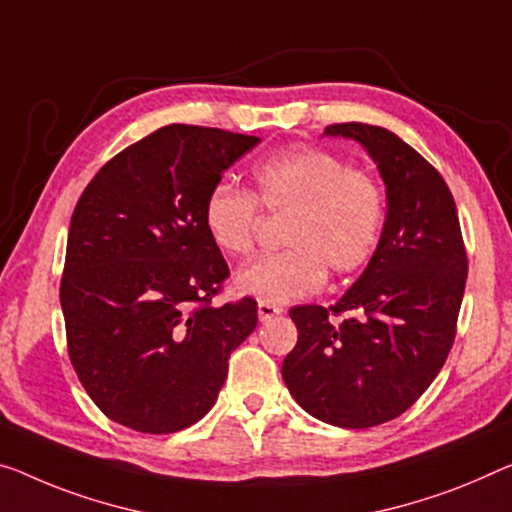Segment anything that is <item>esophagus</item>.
Returning a JSON list of instances; mask_svg holds the SVG:
<instances>
[{"instance_id":"1","label":"esophagus","mask_w":512,"mask_h":512,"mask_svg":"<svg viewBox=\"0 0 512 512\" xmlns=\"http://www.w3.org/2000/svg\"><path fill=\"white\" fill-rule=\"evenodd\" d=\"M283 309L277 304H270V302H258V320L261 322H267L272 320L274 316H281Z\"/></svg>"}]
</instances>
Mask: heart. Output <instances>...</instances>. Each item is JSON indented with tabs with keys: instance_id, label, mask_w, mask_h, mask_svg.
Segmentation results:
<instances>
[{
	"instance_id": "1",
	"label": "heart",
	"mask_w": 512,
	"mask_h": 512,
	"mask_svg": "<svg viewBox=\"0 0 512 512\" xmlns=\"http://www.w3.org/2000/svg\"><path fill=\"white\" fill-rule=\"evenodd\" d=\"M251 180L254 194L217 183L203 203L212 245L229 256L254 251L258 206L288 212L281 229L286 249L247 265L235 279L240 293L270 304L295 302L318 293L327 267L350 274L371 261L387 203L368 171L316 146H290L256 162Z\"/></svg>"
}]
</instances>
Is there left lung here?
I'll use <instances>...</instances> for the list:
<instances>
[{"instance_id": "8db88e82", "label": "left lung", "mask_w": 512, "mask_h": 512, "mask_svg": "<svg viewBox=\"0 0 512 512\" xmlns=\"http://www.w3.org/2000/svg\"><path fill=\"white\" fill-rule=\"evenodd\" d=\"M359 141L387 185V222L371 263L332 306L290 309L297 345L283 359L288 391L338 428L387 423L421 398L455 341L467 251L442 174L393 132L334 123Z\"/></svg>"}]
</instances>
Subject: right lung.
<instances>
[{
  "label": "right lung",
  "instance_id": "add662e5",
  "mask_svg": "<svg viewBox=\"0 0 512 512\" xmlns=\"http://www.w3.org/2000/svg\"><path fill=\"white\" fill-rule=\"evenodd\" d=\"M258 137L171 123L100 167L70 217L61 309L68 357L109 419L169 435L203 419L258 322L229 279L203 203Z\"/></svg>",
  "mask_w": 512,
  "mask_h": 512
}]
</instances>
